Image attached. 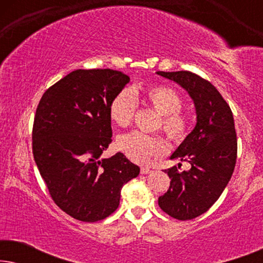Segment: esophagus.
<instances>
[{"label":"esophagus","instance_id":"obj_1","mask_svg":"<svg viewBox=\"0 0 263 263\" xmlns=\"http://www.w3.org/2000/svg\"><path fill=\"white\" fill-rule=\"evenodd\" d=\"M140 172H141L142 175H147V174H151L152 170H151L149 167H141V168H140Z\"/></svg>","mask_w":263,"mask_h":263}]
</instances>
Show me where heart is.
Wrapping results in <instances>:
<instances>
[{"mask_svg": "<svg viewBox=\"0 0 263 263\" xmlns=\"http://www.w3.org/2000/svg\"><path fill=\"white\" fill-rule=\"evenodd\" d=\"M138 89L123 88L111 100L109 114L118 127L125 128L134 121L138 109ZM143 98L161 115V128L174 143H182L188 138L192 120L182 109L183 98L167 85H149L142 89ZM118 149L135 163H147L151 158L164 156L167 143L161 136L132 132L117 140Z\"/></svg>", "mask_w": 263, "mask_h": 263, "instance_id": "b5f03b06", "label": "heart"}]
</instances>
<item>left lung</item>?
Returning <instances> with one entry per match:
<instances>
[{
    "instance_id": "8db88e82",
    "label": "left lung",
    "mask_w": 263,
    "mask_h": 263,
    "mask_svg": "<svg viewBox=\"0 0 263 263\" xmlns=\"http://www.w3.org/2000/svg\"><path fill=\"white\" fill-rule=\"evenodd\" d=\"M157 74L181 85L195 104V128L171 157L188 161L192 167L182 172L177 166L165 170L170 186L158 199L170 217L190 220L210 210L231 179L237 159L235 121L229 104L206 79L186 70Z\"/></svg>"
}]
</instances>
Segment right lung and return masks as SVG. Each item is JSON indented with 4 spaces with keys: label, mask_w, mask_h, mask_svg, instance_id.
Here are the masks:
<instances>
[{
    "label": "right lung",
    "mask_w": 263,
    "mask_h": 263,
    "mask_svg": "<svg viewBox=\"0 0 263 263\" xmlns=\"http://www.w3.org/2000/svg\"><path fill=\"white\" fill-rule=\"evenodd\" d=\"M129 80L112 69L74 70L46 89L35 110L34 161L53 202L77 220L109 217L122 186L140 172L123 153L100 159L112 141L110 103Z\"/></svg>",
    "instance_id": "add662e5"
}]
</instances>
